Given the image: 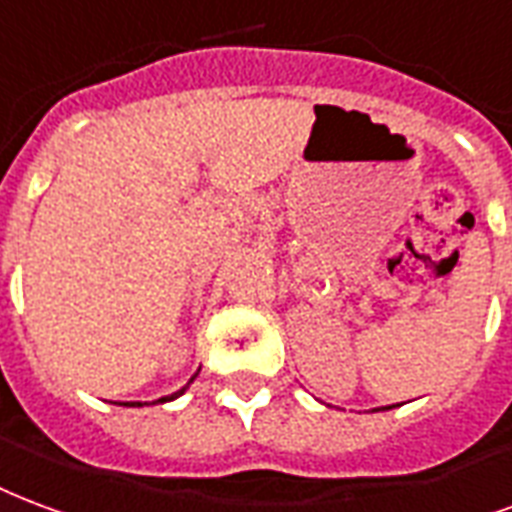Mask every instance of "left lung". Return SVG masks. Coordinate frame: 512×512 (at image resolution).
Here are the masks:
<instances>
[{"instance_id":"obj_1","label":"left lung","mask_w":512,"mask_h":512,"mask_svg":"<svg viewBox=\"0 0 512 512\" xmlns=\"http://www.w3.org/2000/svg\"><path fill=\"white\" fill-rule=\"evenodd\" d=\"M387 409H390V406H387Z\"/></svg>"}]
</instances>
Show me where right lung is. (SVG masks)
Wrapping results in <instances>:
<instances>
[{"mask_svg":"<svg viewBox=\"0 0 512 512\" xmlns=\"http://www.w3.org/2000/svg\"><path fill=\"white\" fill-rule=\"evenodd\" d=\"M190 382H193V379H190ZM185 393V387H182V390H179V393H174V395H166V398H160V404H166V401H174V398H179V395ZM125 406H141V404H125Z\"/></svg>","mask_w":512,"mask_h":512,"instance_id":"obj_1","label":"right lung"}]
</instances>
